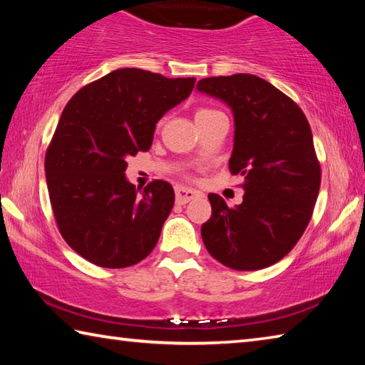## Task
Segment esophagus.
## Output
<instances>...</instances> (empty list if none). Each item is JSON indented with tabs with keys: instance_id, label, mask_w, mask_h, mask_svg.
<instances>
[{
	"instance_id": "1",
	"label": "esophagus",
	"mask_w": 365,
	"mask_h": 365,
	"mask_svg": "<svg viewBox=\"0 0 365 365\" xmlns=\"http://www.w3.org/2000/svg\"><path fill=\"white\" fill-rule=\"evenodd\" d=\"M201 193L196 190H191L187 187H175V201L178 205H187V202L193 201L195 197H200Z\"/></svg>"
}]
</instances>
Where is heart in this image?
<instances>
[{"label": "heart", "instance_id": "1", "mask_svg": "<svg viewBox=\"0 0 365 365\" xmlns=\"http://www.w3.org/2000/svg\"><path fill=\"white\" fill-rule=\"evenodd\" d=\"M214 113H219V110L211 109V108H200L196 110V117H201V115H209V114H214Z\"/></svg>", "mask_w": 365, "mask_h": 365}]
</instances>
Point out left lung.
I'll return each mask as SVG.
<instances>
[{"label": "left lung", "instance_id": "8db88e82", "mask_svg": "<svg viewBox=\"0 0 365 365\" xmlns=\"http://www.w3.org/2000/svg\"><path fill=\"white\" fill-rule=\"evenodd\" d=\"M196 88L220 98L235 115L228 163L242 175V205L209 193L212 214L201 227L206 250L235 270H259L285 257L304 233L320 188L311 125L292 98L251 73L207 77Z\"/></svg>", "mask_w": 365, "mask_h": 365}]
</instances>
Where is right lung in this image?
<instances>
[{
  "mask_svg": "<svg viewBox=\"0 0 365 365\" xmlns=\"http://www.w3.org/2000/svg\"><path fill=\"white\" fill-rule=\"evenodd\" d=\"M195 80L125 67L66 104L46 150V183L59 233L86 261L122 269L156 246L174 188L165 180L135 188L125 158L150 150L158 120L190 96Z\"/></svg>",
  "mask_w": 365,
  "mask_h": 365,
  "instance_id": "1",
  "label": "right lung"
}]
</instances>
